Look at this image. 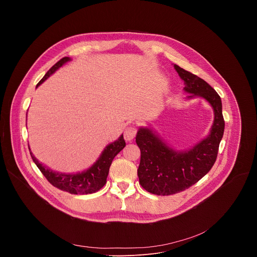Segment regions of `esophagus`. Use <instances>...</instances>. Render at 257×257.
Listing matches in <instances>:
<instances>
[{
  "instance_id": "esophagus-1",
  "label": "esophagus",
  "mask_w": 257,
  "mask_h": 257,
  "mask_svg": "<svg viewBox=\"0 0 257 257\" xmlns=\"http://www.w3.org/2000/svg\"><path fill=\"white\" fill-rule=\"evenodd\" d=\"M136 133H137L136 127L135 126H129L124 131V137L127 141H131L136 136Z\"/></svg>"
}]
</instances>
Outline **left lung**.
Returning a JSON list of instances; mask_svg holds the SVG:
<instances>
[{"label": "left lung", "mask_w": 257, "mask_h": 257, "mask_svg": "<svg viewBox=\"0 0 257 257\" xmlns=\"http://www.w3.org/2000/svg\"><path fill=\"white\" fill-rule=\"evenodd\" d=\"M187 97L200 96L213 108L214 120L209 135L191 150L176 152L150 128H139L136 143L141 152L137 170L140 185L156 195H172L194 185L212 168L225 129L222 100L217 92L203 79L174 65Z\"/></svg>", "instance_id": "left-lung-1"}]
</instances>
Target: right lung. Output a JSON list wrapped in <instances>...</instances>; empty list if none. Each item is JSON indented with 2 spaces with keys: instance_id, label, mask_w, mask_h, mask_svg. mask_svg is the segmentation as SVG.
Here are the masks:
<instances>
[{
  "instance_id": "right-lung-1",
  "label": "right lung",
  "mask_w": 257,
  "mask_h": 257,
  "mask_svg": "<svg viewBox=\"0 0 257 257\" xmlns=\"http://www.w3.org/2000/svg\"><path fill=\"white\" fill-rule=\"evenodd\" d=\"M71 59L69 57H64L60 61H58L43 77V79L38 83L36 87L41 85L46 79H48L55 71H57L60 67H62L65 63L69 62ZM125 140L123 135H121L118 140L109 143L105 146V149L101 153L98 160L86 171L77 174H65L57 171H53L52 169L44 166L39 162L32 153L30 152V156L34 164L38 166L43 175L47 178V180L56 188L69 192L71 194H91L104 186L106 183V177L108 175L109 167L114 160V158L125 148Z\"/></svg>"
}]
</instances>
